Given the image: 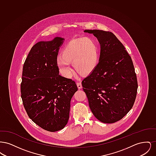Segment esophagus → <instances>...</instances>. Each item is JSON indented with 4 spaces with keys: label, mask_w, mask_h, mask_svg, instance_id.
Here are the masks:
<instances>
[{
    "label": "esophagus",
    "mask_w": 156,
    "mask_h": 156,
    "mask_svg": "<svg viewBox=\"0 0 156 156\" xmlns=\"http://www.w3.org/2000/svg\"><path fill=\"white\" fill-rule=\"evenodd\" d=\"M76 85H77V87H78V89H81L82 87V83L81 82H78L76 83Z\"/></svg>",
    "instance_id": "esophagus-1"
}]
</instances>
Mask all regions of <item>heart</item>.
<instances>
[{
  "mask_svg": "<svg viewBox=\"0 0 156 156\" xmlns=\"http://www.w3.org/2000/svg\"><path fill=\"white\" fill-rule=\"evenodd\" d=\"M99 47L97 42L90 37H81L71 40L65 46L62 55L57 59L61 72L69 76L72 68L69 64H74L76 71L81 75L92 72L98 64Z\"/></svg>",
  "mask_w": 156,
  "mask_h": 156,
  "instance_id": "b5f03b06",
  "label": "heart"
}]
</instances>
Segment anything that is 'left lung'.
I'll return each mask as SVG.
<instances>
[{
  "mask_svg": "<svg viewBox=\"0 0 156 156\" xmlns=\"http://www.w3.org/2000/svg\"><path fill=\"white\" fill-rule=\"evenodd\" d=\"M101 45L99 61L82 81L91 111L97 119L113 123L133 106L138 88L133 63L124 45L112 32L85 30Z\"/></svg>",
  "mask_w": 156,
  "mask_h": 156,
  "instance_id": "obj_1",
  "label": "left lung"
}]
</instances>
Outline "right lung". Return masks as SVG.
<instances>
[{"mask_svg": "<svg viewBox=\"0 0 156 156\" xmlns=\"http://www.w3.org/2000/svg\"><path fill=\"white\" fill-rule=\"evenodd\" d=\"M64 39L40 41L30 50L23 67L21 97L29 117L49 132L62 129L69 118L70 102L78 88L59 74L57 55Z\"/></svg>", "mask_w": 156, "mask_h": 156, "instance_id": "1", "label": "right lung"}]
</instances>
